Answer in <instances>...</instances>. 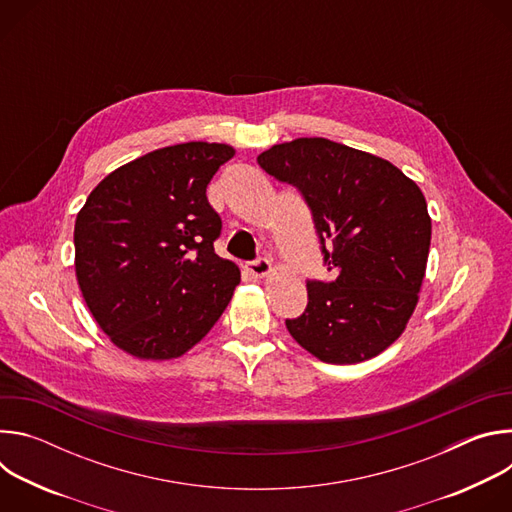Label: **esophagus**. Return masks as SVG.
I'll use <instances>...</instances> for the list:
<instances>
[{
    "mask_svg": "<svg viewBox=\"0 0 512 512\" xmlns=\"http://www.w3.org/2000/svg\"><path fill=\"white\" fill-rule=\"evenodd\" d=\"M247 271H249L253 277H267V275L273 271V265H271L267 259H257V261L247 263Z\"/></svg>",
    "mask_w": 512,
    "mask_h": 512,
    "instance_id": "obj_1",
    "label": "esophagus"
}]
</instances>
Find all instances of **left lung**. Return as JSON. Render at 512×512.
<instances>
[{"label": "left lung", "mask_w": 512, "mask_h": 512, "mask_svg": "<svg viewBox=\"0 0 512 512\" xmlns=\"http://www.w3.org/2000/svg\"><path fill=\"white\" fill-rule=\"evenodd\" d=\"M257 162L304 194L332 271L308 281V308L285 320L289 334L330 364L381 354L419 302L431 243L423 192L391 162L324 137L277 143Z\"/></svg>", "instance_id": "left-lung-1"}]
</instances>
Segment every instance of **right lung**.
Returning <instances> with one entry per match:
<instances>
[{"label": "right lung", "instance_id": "obj_1", "mask_svg": "<svg viewBox=\"0 0 512 512\" xmlns=\"http://www.w3.org/2000/svg\"><path fill=\"white\" fill-rule=\"evenodd\" d=\"M233 156L227 143L168 145L113 170L79 210L81 294L123 352L178 358L229 306L241 271L214 253L223 223L206 186Z\"/></svg>", "mask_w": 512, "mask_h": 512}]
</instances>
